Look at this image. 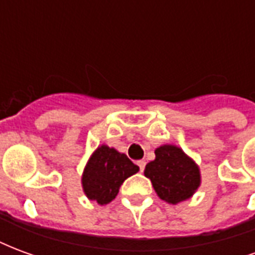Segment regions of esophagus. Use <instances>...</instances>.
<instances>
[{"label":"esophagus","mask_w":255,"mask_h":255,"mask_svg":"<svg viewBox=\"0 0 255 255\" xmlns=\"http://www.w3.org/2000/svg\"><path fill=\"white\" fill-rule=\"evenodd\" d=\"M144 165H146V162H144L143 160L138 161V166H139V169H140V172L144 171Z\"/></svg>","instance_id":"obj_1"}]
</instances>
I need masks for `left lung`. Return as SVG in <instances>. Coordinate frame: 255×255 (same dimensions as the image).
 <instances>
[{
	"mask_svg": "<svg viewBox=\"0 0 255 255\" xmlns=\"http://www.w3.org/2000/svg\"><path fill=\"white\" fill-rule=\"evenodd\" d=\"M155 158L144 168L157 195L172 205L192 197L201 184L199 168L180 147L162 144L155 149Z\"/></svg>",
	"mask_w": 255,
	"mask_h": 255,
	"instance_id": "8db88e82",
	"label": "left lung"
}]
</instances>
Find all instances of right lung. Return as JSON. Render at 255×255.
<instances>
[{"label":"right lung","instance_id":"1","mask_svg":"<svg viewBox=\"0 0 255 255\" xmlns=\"http://www.w3.org/2000/svg\"><path fill=\"white\" fill-rule=\"evenodd\" d=\"M139 171L127 155L102 144L91 154L82 175V186L86 197L98 205L112 202L127 177Z\"/></svg>","mask_w":255,"mask_h":255}]
</instances>
